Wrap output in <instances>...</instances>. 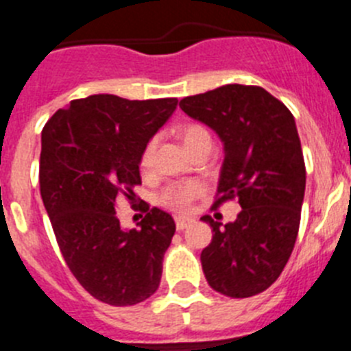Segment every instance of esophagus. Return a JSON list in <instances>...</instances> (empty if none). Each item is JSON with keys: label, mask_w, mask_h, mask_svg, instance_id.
Returning <instances> with one entry per match:
<instances>
[{"label": "esophagus", "mask_w": 351, "mask_h": 351, "mask_svg": "<svg viewBox=\"0 0 351 351\" xmlns=\"http://www.w3.org/2000/svg\"><path fill=\"white\" fill-rule=\"evenodd\" d=\"M190 225H191L190 218H182V216H178V218H176V228H178V230H184V228H188Z\"/></svg>", "instance_id": "esophagus-1"}]
</instances>
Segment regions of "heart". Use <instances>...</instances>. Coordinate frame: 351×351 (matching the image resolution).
<instances>
[{
  "mask_svg": "<svg viewBox=\"0 0 351 351\" xmlns=\"http://www.w3.org/2000/svg\"><path fill=\"white\" fill-rule=\"evenodd\" d=\"M179 135H181L182 144L186 145V149L190 151L191 147H195L200 142L210 141V135L204 126L195 125V123H190V125L181 126L179 130ZM154 147H156V138H151L147 142V145L144 147L141 154V165L149 167L151 161H153ZM198 195H202V184L197 181H186V182H173V184L167 186L163 193L160 195V202L161 206H165L167 209L178 210V213H186L190 209L191 202Z\"/></svg>",
  "mask_w": 351,
  "mask_h": 351,
  "instance_id": "obj_1",
  "label": "heart"
}]
</instances>
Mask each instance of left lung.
I'll list each match as a JSON object with an SVG mask.
<instances>
[{"label": "left lung", "mask_w": 351, "mask_h": 351, "mask_svg": "<svg viewBox=\"0 0 351 351\" xmlns=\"http://www.w3.org/2000/svg\"><path fill=\"white\" fill-rule=\"evenodd\" d=\"M179 107L223 142L225 160L213 207L237 198L235 221H214L200 260L210 288L226 297L262 293L283 272L299 234L306 167L295 119L260 86L226 84L186 96Z\"/></svg>", "instance_id": "obj_1"}]
</instances>
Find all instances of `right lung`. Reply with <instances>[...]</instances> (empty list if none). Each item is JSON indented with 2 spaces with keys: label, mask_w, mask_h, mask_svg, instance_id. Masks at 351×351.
<instances>
[{
  "label": "right lung",
  "mask_w": 351,
  "mask_h": 351,
  "mask_svg": "<svg viewBox=\"0 0 351 351\" xmlns=\"http://www.w3.org/2000/svg\"><path fill=\"white\" fill-rule=\"evenodd\" d=\"M178 98L91 95L60 108L42 132L40 193L71 274L95 299L133 306L160 287L176 223L145 206L138 228H121L117 197L133 204L141 154Z\"/></svg>",
  "instance_id": "1"
}]
</instances>
